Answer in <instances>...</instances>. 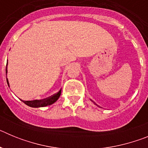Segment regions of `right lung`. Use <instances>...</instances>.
<instances>
[{"label": "right lung", "instance_id": "obj_1", "mask_svg": "<svg viewBox=\"0 0 148 148\" xmlns=\"http://www.w3.org/2000/svg\"><path fill=\"white\" fill-rule=\"evenodd\" d=\"M7 64H8V62H7ZM7 64H6V73H7ZM6 82H7L8 85H9V82H8L7 78H6ZM9 87H10V85H9ZM61 89L58 91V92H57V93L54 94V95H52V96H50V97L49 98L42 99V100H33V101L21 100V101L24 103V104L29 106V107H31V108H42V107H46V106H47V105H51V104H53V103L56 102V101L59 99L60 95H61Z\"/></svg>", "mask_w": 148, "mask_h": 148}]
</instances>
